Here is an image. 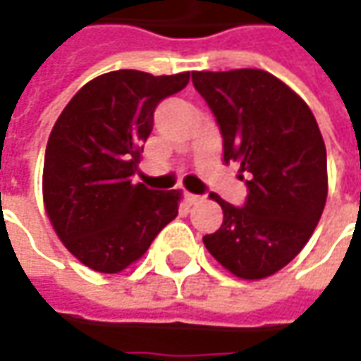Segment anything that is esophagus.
<instances>
[{
  "label": "esophagus",
  "instance_id": "34e87169",
  "mask_svg": "<svg viewBox=\"0 0 361 361\" xmlns=\"http://www.w3.org/2000/svg\"><path fill=\"white\" fill-rule=\"evenodd\" d=\"M202 200H204V197H202V195H197V193H190V192H185V202H188V204H190V205H193V204H200V202H202Z\"/></svg>",
  "mask_w": 361,
  "mask_h": 361
}]
</instances>
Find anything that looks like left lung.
Instances as JSON below:
<instances>
[{
    "label": "left lung",
    "instance_id": "8db88e82",
    "mask_svg": "<svg viewBox=\"0 0 361 361\" xmlns=\"http://www.w3.org/2000/svg\"><path fill=\"white\" fill-rule=\"evenodd\" d=\"M192 81L218 119L224 161H240L243 207L209 193L224 209L207 252L242 280L288 266L316 230L328 197L326 143L304 99L264 69L193 71Z\"/></svg>",
    "mask_w": 361,
    "mask_h": 361
}]
</instances>
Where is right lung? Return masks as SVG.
<instances>
[{"label":"right lung","instance_id":"add662e5","mask_svg":"<svg viewBox=\"0 0 361 361\" xmlns=\"http://www.w3.org/2000/svg\"><path fill=\"white\" fill-rule=\"evenodd\" d=\"M188 81L190 71H109L87 81L57 118L45 147L44 205L57 238L90 269H126L178 216L180 190L154 192L131 176L157 104Z\"/></svg>","mask_w":361,"mask_h":361}]
</instances>
